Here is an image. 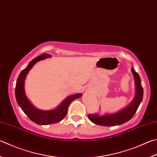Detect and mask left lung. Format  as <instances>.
<instances>
[{
    "label": "left lung",
    "mask_w": 157,
    "mask_h": 157,
    "mask_svg": "<svg viewBox=\"0 0 157 157\" xmlns=\"http://www.w3.org/2000/svg\"><path fill=\"white\" fill-rule=\"evenodd\" d=\"M132 72L135 77L136 84V95L131 104L118 113L99 116L98 114H88V117L93 123L104 126H114L123 124L132 118L137 110L143 99L144 89L141 86V79L139 74L132 68Z\"/></svg>",
    "instance_id": "left-lung-1"
}]
</instances>
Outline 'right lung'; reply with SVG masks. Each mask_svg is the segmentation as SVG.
<instances>
[{"instance_id": "add662e5", "label": "right lung", "mask_w": 157, "mask_h": 157, "mask_svg": "<svg viewBox=\"0 0 157 157\" xmlns=\"http://www.w3.org/2000/svg\"><path fill=\"white\" fill-rule=\"evenodd\" d=\"M50 57H51L50 54L42 53L41 55L31 60L28 66L20 73L16 84L15 95L17 103L28 117L34 123L38 125L52 124L62 121L67 115L68 107L71 101L74 99L80 98L82 95L81 93H78L68 97L58 108L51 110H41L37 109L30 103L25 95L24 88V81L27 74L37 62L50 58Z\"/></svg>"}]
</instances>
